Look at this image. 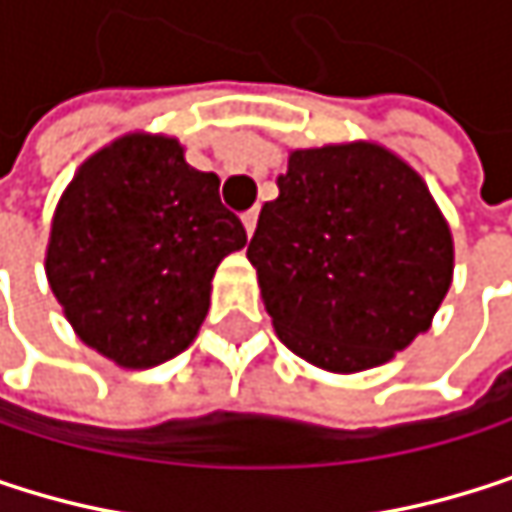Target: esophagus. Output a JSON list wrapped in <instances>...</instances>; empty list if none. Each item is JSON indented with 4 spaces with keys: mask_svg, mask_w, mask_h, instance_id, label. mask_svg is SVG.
<instances>
[{
    "mask_svg": "<svg viewBox=\"0 0 512 512\" xmlns=\"http://www.w3.org/2000/svg\"><path fill=\"white\" fill-rule=\"evenodd\" d=\"M242 224H245V233L251 236V233H254V227H258V209L242 212Z\"/></svg>",
    "mask_w": 512,
    "mask_h": 512,
    "instance_id": "34e87169",
    "label": "esophagus"
}]
</instances>
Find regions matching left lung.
<instances>
[{
	"mask_svg": "<svg viewBox=\"0 0 512 512\" xmlns=\"http://www.w3.org/2000/svg\"><path fill=\"white\" fill-rule=\"evenodd\" d=\"M248 261L279 339L348 375L429 330L453 282V236L420 173L360 140L291 152Z\"/></svg>",
	"mask_w": 512,
	"mask_h": 512,
	"instance_id": "left-lung-1",
	"label": "left lung"
}]
</instances>
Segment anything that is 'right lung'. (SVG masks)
<instances>
[{"label":"right lung","instance_id":"add662e5","mask_svg":"<svg viewBox=\"0 0 512 512\" xmlns=\"http://www.w3.org/2000/svg\"><path fill=\"white\" fill-rule=\"evenodd\" d=\"M242 245L218 176L194 170L179 140L137 131L80 164L53 212L44 270L80 342L149 369L194 342L212 276Z\"/></svg>","mask_w":512,"mask_h":512}]
</instances>
